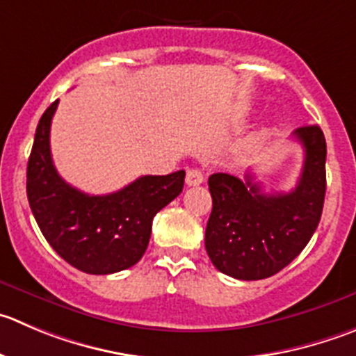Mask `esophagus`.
<instances>
[{
    "instance_id": "1",
    "label": "esophagus",
    "mask_w": 356,
    "mask_h": 356,
    "mask_svg": "<svg viewBox=\"0 0 356 356\" xmlns=\"http://www.w3.org/2000/svg\"><path fill=\"white\" fill-rule=\"evenodd\" d=\"M204 181V172L201 169L194 168V169H188L187 176H185V184L188 187H195V185H201Z\"/></svg>"
}]
</instances>
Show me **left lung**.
Returning a JSON list of instances; mask_svg holds the SVG:
<instances>
[{"instance_id":"obj_1","label":"left lung","mask_w":356,"mask_h":356,"mask_svg":"<svg viewBox=\"0 0 356 356\" xmlns=\"http://www.w3.org/2000/svg\"><path fill=\"white\" fill-rule=\"evenodd\" d=\"M304 147L296 188L264 194L248 172L239 180L227 172L209 176L213 209L206 225V252L220 273L236 280H264L289 266L309 243L325 201L327 143L318 125L293 133Z\"/></svg>"}]
</instances>
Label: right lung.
<instances>
[{"instance_id": "1", "label": "right lung", "mask_w": 356, "mask_h": 356, "mask_svg": "<svg viewBox=\"0 0 356 356\" xmlns=\"http://www.w3.org/2000/svg\"><path fill=\"white\" fill-rule=\"evenodd\" d=\"M59 99L42 115L28 161V201L40 231L67 264L87 274H111L143 257L152 220L184 191L185 171L141 176L122 191L89 195L57 172L50 124Z\"/></svg>"}]
</instances>
